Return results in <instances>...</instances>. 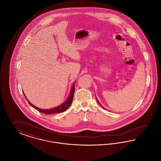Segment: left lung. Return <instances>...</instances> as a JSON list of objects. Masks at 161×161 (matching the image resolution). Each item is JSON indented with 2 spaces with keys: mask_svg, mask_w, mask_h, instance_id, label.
<instances>
[{
  "mask_svg": "<svg viewBox=\"0 0 161 161\" xmlns=\"http://www.w3.org/2000/svg\"><path fill=\"white\" fill-rule=\"evenodd\" d=\"M96 99H97V98H96ZM97 102H98V103H99V104H100V103H99V102H98V100H97ZM100 105H101V104H100ZM101 107H103V108H104V107H103V106H101Z\"/></svg>",
  "mask_w": 161,
  "mask_h": 161,
  "instance_id": "1",
  "label": "left lung"
}]
</instances>
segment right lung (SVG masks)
<instances>
[{
    "instance_id": "1",
    "label": "right lung",
    "mask_w": 161,
    "mask_h": 161,
    "mask_svg": "<svg viewBox=\"0 0 161 161\" xmlns=\"http://www.w3.org/2000/svg\"><path fill=\"white\" fill-rule=\"evenodd\" d=\"M74 91H75V87H74V84H73L71 91H70V95H69L68 98L67 100L63 103L61 105L58 106V107H55L53 108H51V109H47V110H43V109H41L39 108L38 107L34 106V105H32L31 103H30L29 101V104L31 105L32 107H34V108H36V110H37L39 112L44 114H46V115H49V114H56V113H60V112H63L64 111H66L69 106H70L72 100H73V98H74Z\"/></svg>"
}]
</instances>
